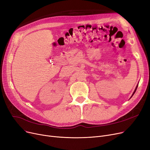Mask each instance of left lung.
I'll return each instance as SVG.
<instances>
[{
  "label": "left lung",
  "instance_id": "8db88e82",
  "mask_svg": "<svg viewBox=\"0 0 150 150\" xmlns=\"http://www.w3.org/2000/svg\"><path fill=\"white\" fill-rule=\"evenodd\" d=\"M137 87H138V85H137V86H136V88H135V90H134V93H133V94H132V96L130 97V98L133 96V95H134V94H135V91H136V90H137Z\"/></svg>",
  "mask_w": 150,
  "mask_h": 150
}]
</instances>
